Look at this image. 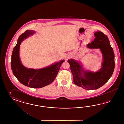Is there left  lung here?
<instances>
[{
    "label": "left lung",
    "instance_id": "obj_1",
    "mask_svg": "<svg viewBox=\"0 0 124 124\" xmlns=\"http://www.w3.org/2000/svg\"><path fill=\"white\" fill-rule=\"evenodd\" d=\"M94 41L87 45L90 49H100L101 51L104 61L102 67L98 72H84L80 65L72 59L68 60L73 75L74 84L87 90H96L104 85L112 75L115 69V55L108 37L102 32L94 33Z\"/></svg>",
    "mask_w": 124,
    "mask_h": 124
}]
</instances>
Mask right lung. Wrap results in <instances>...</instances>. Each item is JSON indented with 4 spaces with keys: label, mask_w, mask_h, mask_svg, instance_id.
I'll list each match as a JSON object with an SVG mask.
<instances>
[{
    "label": "right lung",
    "mask_w": 124,
    "mask_h": 124,
    "mask_svg": "<svg viewBox=\"0 0 124 124\" xmlns=\"http://www.w3.org/2000/svg\"><path fill=\"white\" fill-rule=\"evenodd\" d=\"M33 30H27L19 37L11 56V67L13 73L23 85L33 88H40L49 85L55 79L64 60L49 67L34 70L27 69L23 65L19 57V46L23 40L34 34Z\"/></svg>",
    "instance_id": "1"
}]
</instances>
